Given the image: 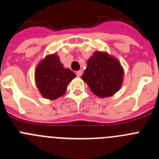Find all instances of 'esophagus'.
Wrapping results in <instances>:
<instances>
[{
    "mask_svg": "<svg viewBox=\"0 0 159 159\" xmlns=\"http://www.w3.org/2000/svg\"><path fill=\"white\" fill-rule=\"evenodd\" d=\"M82 74H83V70H80V71H78L76 72V75L78 77H80L81 75H82Z\"/></svg>",
    "mask_w": 159,
    "mask_h": 159,
    "instance_id": "obj_1",
    "label": "esophagus"
}]
</instances>
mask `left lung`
Segmentation results:
<instances>
[{"mask_svg": "<svg viewBox=\"0 0 159 159\" xmlns=\"http://www.w3.org/2000/svg\"><path fill=\"white\" fill-rule=\"evenodd\" d=\"M81 79L97 96H111L122 86L123 67L117 59L107 52H96L88 60Z\"/></svg>", "mask_w": 159, "mask_h": 159, "instance_id": "8db88e82", "label": "left lung"}]
</instances>
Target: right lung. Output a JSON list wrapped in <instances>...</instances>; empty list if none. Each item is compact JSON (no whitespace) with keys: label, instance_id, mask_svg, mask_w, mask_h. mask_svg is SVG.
<instances>
[{"label":"right lung","instance_id":"add662e5","mask_svg":"<svg viewBox=\"0 0 159 159\" xmlns=\"http://www.w3.org/2000/svg\"><path fill=\"white\" fill-rule=\"evenodd\" d=\"M76 76L64 68L56 53L42 60L35 71V81L39 92L45 99L54 100L66 92L67 84Z\"/></svg>","mask_w":159,"mask_h":159}]
</instances>
